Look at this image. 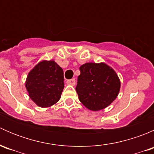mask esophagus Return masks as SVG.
I'll return each mask as SVG.
<instances>
[{"mask_svg": "<svg viewBox=\"0 0 154 154\" xmlns=\"http://www.w3.org/2000/svg\"><path fill=\"white\" fill-rule=\"evenodd\" d=\"M67 84L71 85V86H74L75 85V79H71V80H67Z\"/></svg>", "mask_w": 154, "mask_h": 154, "instance_id": "obj_1", "label": "esophagus"}]
</instances>
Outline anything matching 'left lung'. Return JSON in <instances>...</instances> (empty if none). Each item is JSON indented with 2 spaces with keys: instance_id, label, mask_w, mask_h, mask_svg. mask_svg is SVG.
<instances>
[{
  "instance_id": "obj_1",
  "label": "left lung",
  "mask_w": 154,
  "mask_h": 154,
  "mask_svg": "<svg viewBox=\"0 0 154 154\" xmlns=\"http://www.w3.org/2000/svg\"><path fill=\"white\" fill-rule=\"evenodd\" d=\"M80 71L76 91L87 109L99 111L114 101L121 82L112 68L103 63H87L80 66Z\"/></svg>"
}]
</instances>
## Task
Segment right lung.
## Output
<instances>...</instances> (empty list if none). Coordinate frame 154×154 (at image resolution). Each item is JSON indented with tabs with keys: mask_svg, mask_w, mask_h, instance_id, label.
Masks as SVG:
<instances>
[{
	"mask_svg": "<svg viewBox=\"0 0 154 154\" xmlns=\"http://www.w3.org/2000/svg\"><path fill=\"white\" fill-rule=\"evenodd\" d=\"M25 86L37 106H53L59 101L64 88L63 70L54 60H42L29 72Z\"/></svg>",
	"mask_w": 154,
	"mask_h": 154,
	"instance_id": "right-lung-1",
	"label": "right lung"
}]
</instances>
